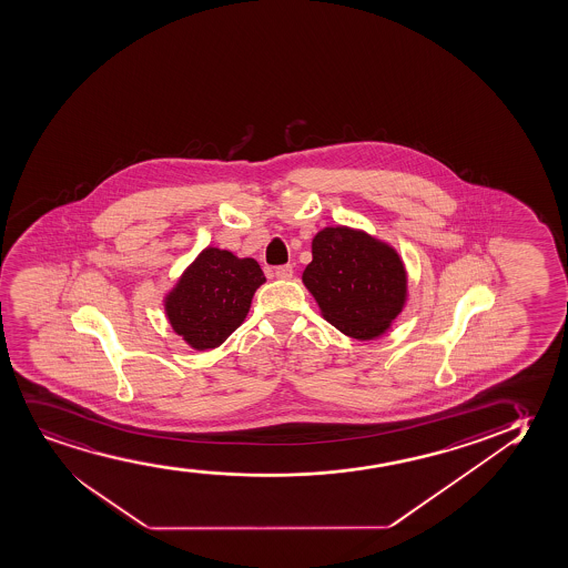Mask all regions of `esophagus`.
Returning <instances> with one entry per match:
<instances>
[{"instance_id": "1", "label": "esophagus", "mask_w": 568, "mask_h": 568, "mask_svg": "<svg viewBox=\"0 0 568 568\" xmlns=\"http://www.w3.org/2000/svg\"><path fill=\"white\" fill-rule=\"evenodd\" d=\"M274 276L282 278V281H290V278L294 276V268H292V265L276 266V268H274Z\"/></svg>"}]
</instances>
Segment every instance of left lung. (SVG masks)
<instances>
[{
  "mask_svg": "<svg viewBox=\"0 0 568 568\" xmlns=\"http://www.w3.org/2000/svg\"><path fill=\"white\" fill-rule=\"evenodd\" d=\"M303 284L324 318L355 339L382 336L407 297V273L394 247L347 226H328L313 237Z\"/></svg>",
  "mask_w": 568,
  "mask_h": 568,
  "instance_id": "left-lung-1",
  "label": "left lung"
}]
</instances>
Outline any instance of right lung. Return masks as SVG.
<instances>
[{
    "mask_svg": "<svg viewBox=\"0 0 568 568\" xmlns=\"http://www.w3.org/2000/svg\"><path fill=\"white\" fill-rule=\"evenodd\" d=\"M263 282L265 274L255 258L207 247L166 295L169 323L197 352L219 347L244 323Z\"/></svg>",
    "mask_w": 568,
    "mask_h": 568,
    "instance_id": "obj_1",
    "label": "right lung"
}]
</instances>
